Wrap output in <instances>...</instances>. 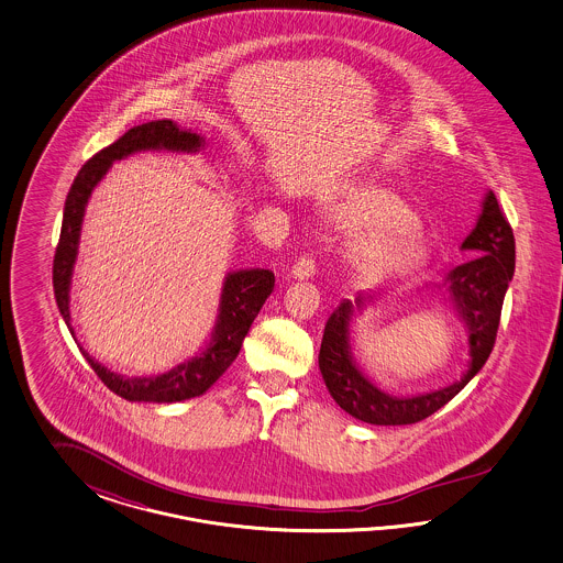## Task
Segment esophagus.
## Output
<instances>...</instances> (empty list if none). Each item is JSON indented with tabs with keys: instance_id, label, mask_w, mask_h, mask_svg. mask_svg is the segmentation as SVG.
<instances>
[{
	"instance_id": "34e87169",
	"label": "esophagus",
	"mask_w": 563,
	"mask_h": 563,
	"mask_svg": "<svg viewBox=\"0 0 563 563\" xmlns=\"http://www.w3.org/2000/svg\"><path fill=\"white\" fill-rule=\"evenodd\" d=\"M290 274H292L295 278H299V280L311 278V276L316 274V257L311 256V254H303V256H299V260L292 264V271H290Z\"/></svg>"
}]
</instances>
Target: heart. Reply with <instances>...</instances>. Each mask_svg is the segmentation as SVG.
<instances>
[{"label":"heart","instance_id":"1","mask_svg":"<svg viewBox=\"0 0 563 563\" xmlns=\"http://www.w3.org/2000/svg\"><path fill=\"white\" fill-rule=\"evenodd\" d=\"M332 219L341 229L367 231L349 247V260L361 276L409 273L426 262V241L415 231L417 217L394 191L361 189L334 208Z\"/></svg>","mask_w":563,"mask_h":563}]
</instances>
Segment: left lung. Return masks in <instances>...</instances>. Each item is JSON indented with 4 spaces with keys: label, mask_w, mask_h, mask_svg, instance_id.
<instances>
[{
    "label": "left lung",
    "mask_w": 563,
    "mask_h": 563,
    "mask_svg": "<svg viewBox=\"0 0 563 563\" xmlns=\"http://www.w3.org/2000/svg\"><path fill=\"white\" fill-rule=\"evenodd\" d=\"M462 250H471L478 256L448 274V289L471 332L468 372L448 388L412 398H396L377 390L358 372L349 353V324L355 307L365 301V297L358 295L355 303L346 299L332 311L320 346V372L324 375L325 388L342 410L372 426L419 423L450 402L485 365L494 351L504 297L516 264L514 231L494 191L487 194L477 227L464 239Z\"/></svg>",
    "instance_id": "left-lung-1"
}]
</instances>
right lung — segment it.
Wrapping results in <instances>:
<instances>
[{
	"mask_svg": "<svg viewBox=\"0 0 563 563\" xmlns=\"http://www.w3.org/2000/svg\"><path fill=\"white\" fill-rule=\"evenodd\" d=\"M202 137L189 130L177 128L170 120L148 121L128 130L120 140L109 144L88 158L78 170L66 198L62 233L53 257V290L55 301L69 330V280L78 254V239L85 217V206L90 191L101 181L102 175L113 161L146 148H169V151H198ZM274 289V273L271 271H241L227 276L221 295V313L214 325L212 342L200 357L177 365L167 374L154 377H123L109 372L104 365L82 351L86 361L101 377L102 384L125 400L132 402H179L205 394L229 365L238 358L239 351L250 325L254 324L264 301Z\"/></svg>",
	"mask_w": 563,
	"mask_h": 563,
	"instance_id": "1",
	"label": "right lung"
}]
</instances>
